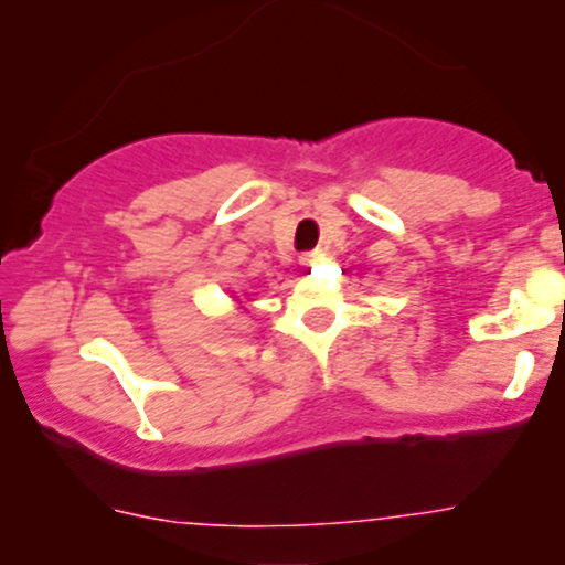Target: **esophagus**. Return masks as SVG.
<instances>
[{
  "instance_id": "obj_1",
  "label": "esophagus",
  "mask_w": 565,
  "mask_h": 565,
  "mask_svg": "<svg viewBox=\"0 0 565 565\" xmlns=\"http://www.w3.org/2000/svg\"><path fill=\"white\" fill-rule=\"evenodd\" d=\"M323 260V252H310V255H302L300 257V265L302 268H313L316 263Z\"/></svg>"
}]
</instances>
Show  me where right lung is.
<instances>
[{
  "instance_id": "right-lung-1",
  "label": "right lung",
  "mask_w": 565,
  "mask_h": 565,
  "mask_svg": "<svg viewBox=\"0 0 565 565\" xmlns=\"http://www.w3.org/2000/svg\"><path fill=\"white\" fill-rule=\"evenodd\" d=\"M238 310H242V313H246V310H249V308H246V305H244L242 300H238Z\"/></svg>"
}]
</instances>
